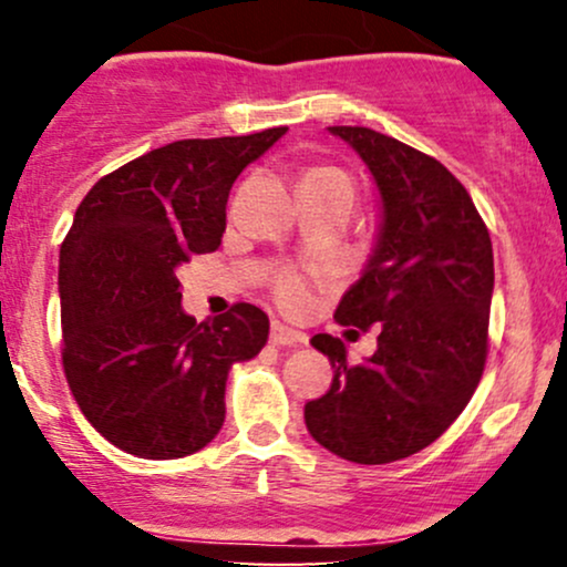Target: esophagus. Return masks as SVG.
I'll return each mask as SVG.
<instances>
[{"instance_id":"esophagus-1","label":"esophagus","mask_w":567,"mask_h":567,"mask_svg":"<svg viewBox=\"0 0 567 567\" xmlns=\"http://www.w3.org/2000/svg\"><path fill=\"white\" fill-rule=\"evenodd\" d=\"M271 343L275 347H298V343H306V336L282 322H271Z\"/></svg>"}]
</instances>
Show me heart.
I'll use <instances>...</instances> for the list:
<instances>
[{
  "mask_svg": "<svg viewBox=\"0 0 567 567\" xmlns=\"http://www.w3.org/2000/svg\"><path fill=\"white\" fill-rule=\"evenodd\" d=\"M303 181H324V184H341V186L351 188L347 175H343L341 171H333V167H317V171H309ZM275 296H277V301L285 306V309L301 311L309 306L311 290H309V282H306L301 275H285L277 282Z\"/></svg>",
  "mask_w": 567,
  "mask_h": 567,
  "instance_id": "b5f03b06",
  "label": "heart"
}]
</instances>
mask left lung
I'll return each mask as SVG.
<instances>
[{"label":"left lung","mask_w":567,"mask_h":567,"mask_svg":"<svg viewBox=\"0 0 567 567\" xmlns=\"http://www.w3.org/2000/svg\"><path fill=\"white\" fill-rule=\"evenodd\" d=\"M328 130L360 154L381 202L373 252L336 322L381 324V336L362 365H349L341 338H311L336 370L303 419L330 453L392 464L432 445L483 379L493 245L470 192L437 159L370 127Z\"/></svg>","instance_id":"obj_1"}]
</instances>
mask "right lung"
I'll return each mask as SVG.
<instances>
[{"label": "right lung", "instance_id": "obj_1", "mask_svg": "<svg viewBox=\"0 0 567 567\" xmlns=\"http://www.w3.org/2000/svg\"><path fill=\"white\" fill-rule=\"evenodd\" d=\"M288 133L188 138L90 188L61 245L63 370L84 419L138 458L202 451L226 419V379L266 347L269 317L237 303L197 322L175 269L213 252L231 184Z\"/></svg>", "mask_w": 567, "mask_h": 567}]
</instances>
